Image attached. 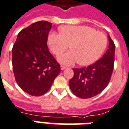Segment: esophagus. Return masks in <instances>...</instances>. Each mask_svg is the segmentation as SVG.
<instances>
[{
	"label": "esophagus",
	"instance_id": "obj_1",
	"mask_svg": "<svg viewBox=\"0 0 129 129\" xmlns=\"http://www.w3.org/2000/svg\"><path fill=\"white\" fill-rule=\"evenodd\" d=\"M66 66H63V65L61 66V70H64V69H66Z\"/></svg>",
	"mask_w": 129,
	"mask_h": 129
}]
</instances>
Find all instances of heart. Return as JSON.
Returning <instances> with one entry per match:
<instances>
[{"label":"heart","mask_w":129,"mask_h":129,"mask_svg":"<svg viewBox=\"0 0 129 129\" xmlns=\"http://www.w3.org/2000/svg\"><path fill=\"white\" fill-rule=\"evenodd\" d=\"M61 33L52 32L48 36V44L54 54L59 55L69 48L68 52L58 57L60 63L89 66L100 59L107 46V37L102 32L85 25H66L60 28Z\"/></svg>","instance_id":"heart-1"}]
</instances>
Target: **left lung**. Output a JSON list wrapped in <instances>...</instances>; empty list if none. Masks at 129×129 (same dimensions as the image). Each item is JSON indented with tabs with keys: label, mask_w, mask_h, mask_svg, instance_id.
Listing matches in <instances>:
<instances>
[{
	"label": "left lung",
	"mask_w": 129,
	"mask_h": 129,
	"mask_svg": "<svg viewBox=\"0 0 129 129\" xmlns=\"http://www.w3.org/2000/svg\"><path fill=\"white\" fill-rule=\"evenodd\" d=\"M108 48L93 64L82 68H73L74 76L69 81L72 92L82 99H88L102 92L108 86L113 70L115 45L108 35Z\"/></svg>",
	"instance_id": "left-lung-1"
}]
</instances>
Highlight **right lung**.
Masks as SVG:
<instances>
[{
  "label": "right lung",
  "instance_id": "obj_1",
  "mask_svg": "<svg viewBox=\"0 0 129 129\" xmlns=\"http://www.w3.org/2000/svg\"><path fill=\"white\" fill-rule=\"evenodd\" d=\"M51 27L52 23L45 21L31 24L18 33L13 46L16 81L24 92L32 96L48 92L61 71L47 45Z\"/></svg>",
  "mask_w": 129,
  "mask_h": 129
}]
</instances>
